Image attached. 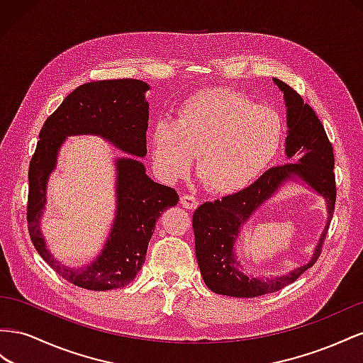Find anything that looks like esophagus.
I'll return each instance as SVG.
<instances>
[{"mask_svg":"<svg viewBox=\"0 0 363 363\" xmlns=\"http://www.w3.org/2000/svg\"><path fill=\"white\" fill-rule=\"evenodd\" d=\"M181 205L184 206V208H187V210H194V208H198L199 202L191 194H182L181 196Z\"/></svg>","mask_w":363,"mask_h":363,"instance_id":"1","label":"esophagus"}]
</instances>
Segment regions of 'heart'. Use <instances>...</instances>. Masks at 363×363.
Here are the masks:
<instances>
[{"label": "heart", "mask_w": 363, "mask_h": 363, "mask_svg": "<svg viewBox=\"0 0 363 363\" xmlns=\"http://www.w3.org/2000/svg\"><path fill=\"white\" fill-rule=\"evenodd\" d=\"M283 132V120L272 108L230 89H208L185 100L173 123L153 124L152 160L161 178L174 182L199 155L198 172L208 187L235 193L271 165Z\"/></svg>", "instance_id": "b5f03b06"}]
</instances>
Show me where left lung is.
<instances>
[{
    "mask_svg": "<svg viewBox=\"0 0 363 363\" xmlns=\"http://www.w3.org/2000/svg\"><path fill=\"white\" fill-rule=\"evenodd\" d=\"M274 80L278 88L284 92L287 106L289 135L286 140V155L287 158H292L295 155L303 153V158L299 162H287L269 169L247 189L228 194L214 202H205L194 211V246L201 275L205 284L219 295L255 298L278 292L294 283L316 263L323 252V245L335 213V153L323 123L294 88L279 79ZM295 175L324 195L328 201V225L313 260L283 277L266 280L247 277L236 269L232 252L240 228L284 180Z\"/></svg>",
    "mask_w": 363,
    "mask_h": 363,
    "instance_id": "1",
    "label": "left lung"
}]
</instances>
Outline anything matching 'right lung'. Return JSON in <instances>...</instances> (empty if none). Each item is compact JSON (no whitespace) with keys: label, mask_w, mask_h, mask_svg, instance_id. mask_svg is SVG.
I'll return each mask as SVG.
<instances>
[{"label":"right lung","mask_w":363,"mask_h":363,"mask_svg":"<svg viewBox=\"0 0 363 363\" xmlns=\"http://www.w3.org/2000/svg\"><path fill=\"white\" fill-rule=\"evenodd\" d=\"M146 82L137 79L94 80L77 86L45 120L28 167L27 226L36 251L71 284L88 291H109L129 284L146 260L155 223L178 203L174 189L153 182L144 165L117 160V216L109 239L94 263L82 269L62 266L45 250L39 220L47 202V179L68 135L94 133L135 157L147 153L149 103Z\"/></svg>","instance_id":"1"}]
</instances>
